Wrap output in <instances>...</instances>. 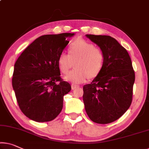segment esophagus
<instances>
[{
    "instance_id": "34e87169",
    "label": "esophagus",
    "mask_w": 149,
    "mask_h": 149,
    "mask_svg": "<svg viewBox=\"0 0 149 149\" xmlns=\"http://www.w3.org/2000/svg\"><path fill=\"white\" fill-rule=\"evenodd\" d=\"M78 87H79V86L77 85V84H72V85H71V88H72V90H74V89L77 88H78Z\"/></svg>"
}]
</instances>
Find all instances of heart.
Returning a JSON list of instances; mask_svg holds the SVG:
<instances>
[{"label":"heart","instance_id":"obj_1","mask_svg":"<svg viewBox=\"0 0 149 149\" xmlns=\"http://www.w3.org/2000/svg\"><path fill=\"white\" fill-rule=\"evenodd\" d=\"M104 53L93 43L79 39L71 43L68 54L62 52L58 58V66L61 71L67 74L74 63L75 69L65 77L66 81L74 84L82 83L89 78L99 74L104 66Z\"/></svg>","mask_w":149,"mask_h":149}]
</instances>
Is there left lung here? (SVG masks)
<instances>
[{"instance_id": "8db88e82", "label": "left lung", "mask_w": 149, "mask_h": 149, "mask_svg": "<svg viewBox=\"0 0 149 149\" xmlns=\"http://www.w3.org/2000/svg\"><path fill=\"white\" fill-rule=\"evenodd\" d=\"M104 53L101 71L83 86L84 108L91 120L108 124L118 119L130 106L135 74L127 50L115 38L86 35Z\"/></svg>"}]
</instances>
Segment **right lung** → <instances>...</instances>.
<instances>
[{"mask_svg": "<svg viewBox=\"0 0 149 149\" xmlns=\"http://www.w3.org/2000/svg\"><path fill=\"white\" fill-rule=\"evenodd\" d=\"M74 33L41 36L22 52L14 66L12 84L19 108L36 122L54 119L63 107V97L71 90L63 81L58 58Z\"/></svg>", "mask_w": 149, "mask_h": 149, "instance_id": "obj_1", "label": "right lung"}]
</instances>
